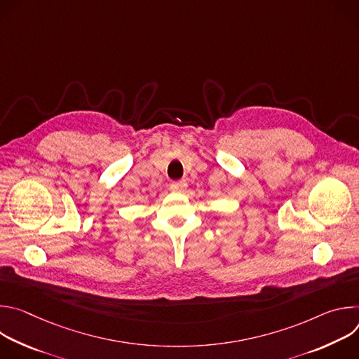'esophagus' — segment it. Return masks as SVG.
<instances>
[{
	"label": "esophagus",
	"instance_id": "obj_1",
	"mask_svg": "<svg viewBox=\"0 0 359 359\" xmlns=\"http://www.w3.org/2000/svg\"><path fill=\"white\" fill-rule=\"evenodd\" d=\"M170 189H172L173 191H184V190L187 189V182H186V180H176V182H172Z\"/></svg>",
	"mask_w": 359,
	"mask_h": 359
}]
</instances>
